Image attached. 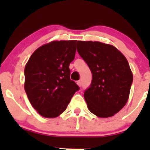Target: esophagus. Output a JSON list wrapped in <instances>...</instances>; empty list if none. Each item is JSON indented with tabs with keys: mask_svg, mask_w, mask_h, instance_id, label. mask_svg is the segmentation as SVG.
<instances>
[{
	"mask_svg": "<svg viewBox=\"0 0 150 150\" xmlns=\"http://www.w3.org/2000/svg\"><path fill=\"white\" fill-rule=\"evenodd\" d=\"M77 84H78V86H79L80 87H81V81H77Z\"/></svg>",
	"mask_w": 150,
	"mask_h": 150,
	"instance_id": "esophagus-1",
	"label": "esophagus"
}]
</instances>
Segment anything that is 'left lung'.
I'll use <instances>...</instances> for the list:
<instances>
[{
    "mask_svg": "<svg viewBox=\"0 0 150 150\" xmlns=\"http://www.w3.org/2000/svg\"><path fill=\"white\" fill-rule=\"evenodd\" d=\"M77 51L92 73L84 92L88 108L99 117H112L129 97L133 74L126 58L115 46L98 41H78Z\"/></svg>",
    "mask_w": 150,
    "mask_h": 150,
    "instance_id": "1",
    "label": "left lung"
}]
</instances>
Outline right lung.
<instances>
[{
    "label": "right lung",
    "mask_w": 150,
    "mask_h": 150,
    "mask_svg": "<svg viewBox=\"0 0 150 150\" xmlns=\"http://www.w3.org/2000/svg\"><path fill=\"white\" fill-rule=\"evenodd\" d=\"M76 42L53 41L39 47L25 66V92L32 106L43 117H58L80 89L70 80L69 67L75 59Z\"/></svg>",
    "instance_id": "right-lung-1"
}]
</instances>
